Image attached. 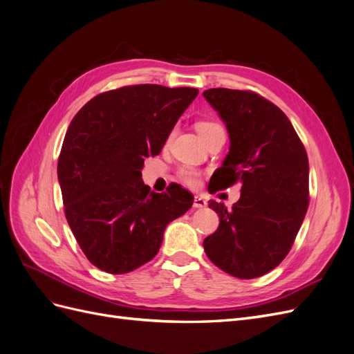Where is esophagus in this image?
<instances>
[{
	"instance_id": "34e87169",
	"label": "esophagus",
	"mask_w": 354,
	"mask_h": 354,
	"mask_svg": "<svg viewBox=\"0 0 354 354\" xmlns=\"http://www.w3.org/2000/svg\"><path fill=\"white\" fill-rule=\"evenodd\" d=\"M194 207H195V208H205V207H207V201L203 199V198H201V196H195Z\"/></svg>"
}]
</instances>
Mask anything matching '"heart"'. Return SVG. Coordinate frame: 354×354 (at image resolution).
<instances>
[{
  "mask_svg": "<svg viewBox=\"0 0 354 354\" xmlns=\"http://www.w3.org/2000/svg\"><path fill=\"white\" fill-rule=\"evenodd\" d=\"M217 128H221V125L217 124V122H214V121H199L196 124V130L202 136V138H205L209 133H212L214 130H217ZM178 176L190 187H196L199 185L201 174L194 168H190V167L180 168Z\"/></svg>",
  "mask_w": 354,
  "mask_h": 354,
  "instance_id": "1",
  "label": "heart"
}]
</instances>
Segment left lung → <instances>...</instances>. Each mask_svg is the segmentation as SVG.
I'll return each instance as SVG.
<instances>
[{
	"label": "left lung",
	"instance_id": "8db88e82",
	"mask_svg": "<svg viewBox=\"0 0 354 354\" xmlns=\"http://www.w3.org/2000/svg\"><path fill=\"white\" fill-rule=\"evenodd\" d=\"M203 97L230 138L211 194L242 186L232 209L209 201L220 226L203 241V250L223 272L254 279L282 263L301 227L308 208V158L288 116L261 95L209 88Z\"/></svg>",
	"mask_w": 354,
	"mask_h": 354
}]
</instances>
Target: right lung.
I'll use <instances>...</instances> for the list:
<instances>
[{
	"mask_svg": "<svg viewBox=\"0 0 354 354\" xmlns=\"http://www.w3.org/2000/svg\"><path fill=\"white\" fill-rule=\"evenodd\" d=\"M196 88L127 85L95 95L73 116L57 164L65 216L97 269L122 274L151 261L168 223L194 203L173 185L162 194L142 180L145 159L159 155Z\"/></svg>",
	"mask_w": 354,
	"mask_h": 354,
	"instance_id": "1",
	"label": "right lung"
}]
</instances>
